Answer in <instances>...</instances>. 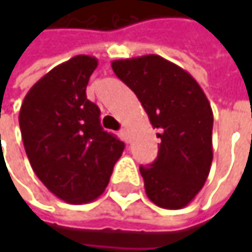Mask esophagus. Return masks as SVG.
<instances>
[{
	"instance_id": "34e87169",
	"label": "esophagus",
	"mask_w": 252,
	"mask_h": 252,
	"mask_svg": "<svg viewBox=\"0 0 252 252\" xmlns=\"http://www.w3.org/2000/svg\"><path fill=\"white\" fill-rule=\"evenodd\" d=\"M120 134H121V138H123V140H124L126 143H128V131H126V128H121Z\"/></svg>"
}]
</instances>
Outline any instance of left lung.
<instances>
[{"mask_svg":"<svg viewBox=\"0 0 252 252\" xmlns=\"http://www.w3.org/2000/svg\"><path fill=\"white\" fill-rule=\"evenodd\" d=\"M112 70L135 93L160 138L156 160L140 166L147 197L162 209L188 206L213 160L209 99L188 71L159 55L115 60Z\"/></svg>","mask_w":252,"mask_h":252,"instance_id":"left-lung-1","label":"left lung"}]
</instances>
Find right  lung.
I'll list each match as a JSON object with an SVG mask.
<instances>
[{
	"label": "right lung",
	"instance_id": "add662e5",
	"mask_svg": "<svg viewBox=\"0 0 252 252\" xmlns=\"http://www.w3.org/2000/svg\"><path fill=\"white\" fill-rule=\"evenodd\" d=\"M97 60L77 55L36 81L20 108L29 162L43 185L70 204L96 200L106 188L124 143L103 131L86 96Z\"/></svg>",
	"mask_w": 252,
	"mask_h": 252
}]
</instances>
